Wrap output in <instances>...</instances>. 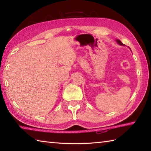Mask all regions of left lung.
Returning <instances> with one entry per match:
<instances>
[{
	"label": "left lung",
	"mask_w": 151,
	"mask_h": 151,
	"mask_svg": "<svg viewBox=\"0 0 151 151\" xmlns=\"http://www.w3.org/2000/svg\"><path fill=\"white\" fill-rule=\"evenodd\" d=\"M116 41L117 42V43H118L119 45H122V46H124V44H122V42L120 40H119V39H116Z\"/></svg>",
	"instance_id": "8db88e82"
}]
</instances>
